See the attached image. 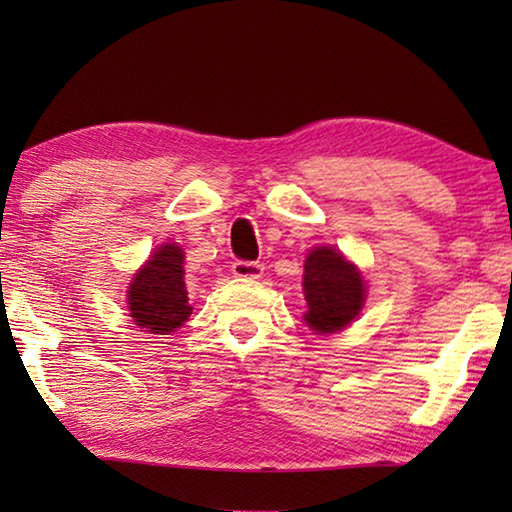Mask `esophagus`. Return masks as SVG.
<instances>
[{
    "label": "esophagus",
    "mask_w": 512,
    "mask_h": 512,
    "mask_svg": "<svg viewBox=\"0 0 512 512\" xmlns=\"http://www.w3.org/2000/svg\"><path fill=\"white\" fill-rule=\"evenodd\" d=\"M262 273L264 266L259 262H244V259H237V262L232 264V275L244 277V280H257V277H262Z\"/></svg>",
    "instance_id": "34e87169"
}]
</instances>
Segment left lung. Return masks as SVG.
<instances>
[{
	"instance_id": "left-lung-1",
	"label": "left lung",
	"mask_w": 512,
	"mask_h": 512,
	"mask_svg": "<svg viewBox=\"0 0 512 512\" xmlns=\"http://www.w3.org/2000/svg\"><path fill=\"white\" fill-rule=\"evenodd\" d=\"M307 300L305 323L316 334H334L348 327L366 302V287L359 268L332 246L309 250L302 273Z\"/></svg>"
}]
</instances>
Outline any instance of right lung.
<instances>
[{"label":"right lung","mask_w":512,"mask_h":512,"mask_svg":"<svg viewBox=\"0 0 512 512\" xmlns=\"http://www.w3.org/2000/svg\"><path fill=\"white\" fill-rule=\"evenodd\" d=\"M185 253L178 244H162L133 275L126 300L137 327L149 334H169L187 323Z\"/></svg>","instance_id":"1"}]
</instances>
